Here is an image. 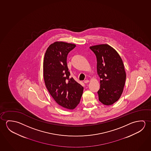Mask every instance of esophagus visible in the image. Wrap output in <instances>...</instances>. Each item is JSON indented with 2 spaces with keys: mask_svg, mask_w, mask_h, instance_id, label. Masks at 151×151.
<instances>
[{
  "mask_svg": "<svg viewBox=\"0 0 151 151\" xmlns=\"http://www.w3.org/2000/svg\"><path fill=\"white\" fill-rule=\"evenodd\" d=\"M89 82V80H85L84 81V82L85 83H88Z\"/></svg>",
  "mask_w": 151,
  "mask_h": 151,
  "instance_id": "esophagus-1",
  "label": "esophagus"
}]
</instances>
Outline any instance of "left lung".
<instances>
[{
	"mask_svg": "<svg viewBox=\"0 0 151 151\" xmlns=\"http://www.w3.org/2000/svg\"><path fill=\"white\" fill-rule=\"evenodd\" d=\"M90 49L96 55L97 73L101 79L99 100L104 105H112L121 97L126 80L122 59L108 44L91 46Z\"/></svg>",
	"mask_w": 151,
	"mask_h": 151,
	"instance_id": "8db88e82",
	"label": "left lung"
}]
</instances>
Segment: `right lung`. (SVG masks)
I'll use <instances>...</instances> for the list:
<instances>
[{
	"label": "right lung",
	"mask_w": 151,
	"mask_h": 151,
	"mask_svg": "<svg viewBox=\"0 0 151 151\" xmlns=\"http://www.w3.org/2000/svg\"><path fill=\"white\" fill-rule=\"evenodd\" d=\"M73 43L56 41L46 50L43 63V78L49 92L63 108L73 110L78 105L83 87L70 78L67 58L76 47Z\"/></svg>",
	"instance_id": "1"
}]
</instances>
